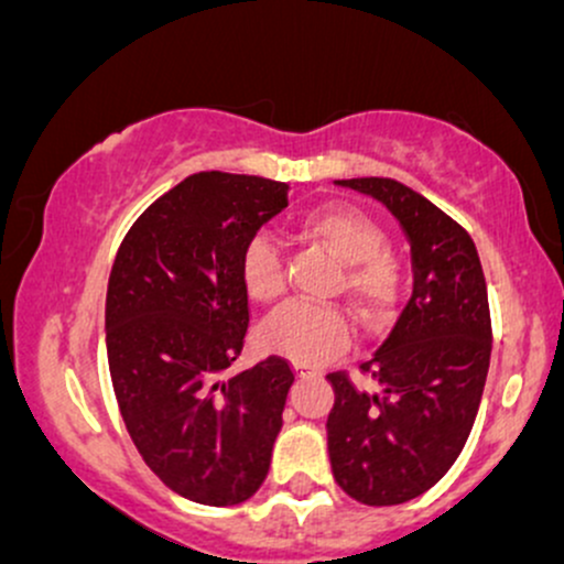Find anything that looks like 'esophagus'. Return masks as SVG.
Here are the masks:
<instances>
[{"instance_id":"34e87169","label":"esophagus","mask_w":564,"mask_h":564,"mask_svg":"<svg viewBox=\"0 0 564 564\" xmlns=\"http://www.w3.org/2000/svg\"><path fill=\"white\" fill-rule=\"evenodd\" d=\"M294 371H296V377H300V379L321 377V371H318V368H313V366H307V364H294Z\"/></svg>"}]
</instances>
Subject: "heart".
<instances>
[{"instance_id":"1","label":"heart","mask_w":564,"mask_h":564,"mask_svg":"<svg viewBox=\"0 0 564 564\" xmlns=\"http://www.w3.org/2000/svg\"><path fill=\"white\" fill-rule=\"evenodd\" d=\"M302 241L328 251L341 264L334 289L345 291L366 326H379L403 294V260L387 249L377 219L352 206H323L300 223ZM241 283L251 302L275 304L286 291V268L273 238L254 236L241 254ZM352 323L334 304L294 302L262 328L264 347L296 364H326L349 345Z\"/></svg>"}]
</instances>
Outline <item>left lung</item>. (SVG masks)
Here are the masks:
<instances>
[{"instance_id":"1","label":"left lung","mask_w":564,"mask_h":564,"mask_svg":"<svg viewBox=\"0 0 564 564\" xmlns=\"http://www.w3.org/2000/svg\"><path fill=\"white\" fill-rule=\"evenodd\" d=\"M336 185L381 200L411 241V300L360 364L379 392L358 390L347 371L328 373L334 480L355 501L394 507L443 480L467 445L494 347L488 286L469 232L422 193L390 177Z\"/></svg>"}]
</instances>
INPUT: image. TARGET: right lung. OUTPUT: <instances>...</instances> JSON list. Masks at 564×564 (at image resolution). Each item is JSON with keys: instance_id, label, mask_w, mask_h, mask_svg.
<instances>
[{"instance_id": "right-lung-1", "label": "right lung", "mask_w": 564, "mask_h": 564, "mask_svg": "<svg viewBox=\"0 0 564 564\" xmlns=\"http://www.w3.org/2000/svg\"><path fill=\"white\" fill-rule=\"evenodd\" d=\"M286 191L191 174L129 228L108 281V368L129 437L166 488L206 507L260 490L294 384L278 355L228 377L249 328L241 254Z\"/></svg>"}]
</instances>
